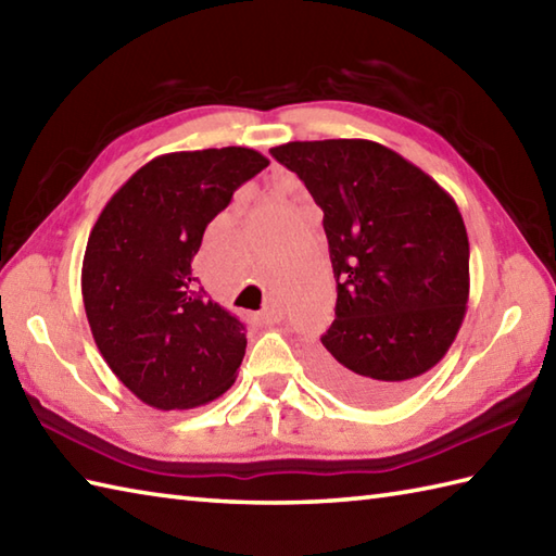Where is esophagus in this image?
Listing matches in <instances>:
<instances>
[{
    "mask_svg": "<svg viewBox=\"0 0 556 556\" xmlns=\"http://www.w3.org/2000/svg\"><path fill=\"white\" fill-rule=\"evenodd\" d=\"M281 318H285V313H281V308H277V306H271V308H267V311H263V313H257V315H255V320H257V323H263V325L279 323Z\"/></svg>",
    "mask_w": 556,
    "mask_h": 556,
    "instance_id": "obj_1",
    "label": "esophagus"
}]
</instances>
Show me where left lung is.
I'll use <instances>...</instances> for the list:
<instances>
[{
  "instance_id": "obj_1",
  "label": "left lung",
  "mask_w": 556,
  "mask_h": 556,
  "mask_svg": "<svg viewBox=\"0 0 556 556\" xmlns=\"http://www.w3.org/2000/svg\"><path fill=\"white\" fill-rule=\"evenodd\" d=\"M323 210L337 281L334 320L313 371L344 400L383 405L437 366L470 299V243L458 204L371 139L269 149Z\"/></svg>"
}]
</instances>
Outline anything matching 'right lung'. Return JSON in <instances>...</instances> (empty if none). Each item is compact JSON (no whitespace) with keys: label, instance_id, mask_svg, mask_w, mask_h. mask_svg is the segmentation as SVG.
Returning a JSON list of instances; mask_svg holds the SVG:
<instances>
[{"label":"right lung","instance_id":"1","mask_svg":"<svg viewBox=\"0 0 556 556\" xmlns=\"http://www.w3.org/2000/svg\"><path fill=\"white\" fill-rule=\"evenodd\" d=\"M269 166L255 149L173 151L144 163L91 228L84 308L98 352L149 407L192 409L233 386L243 323L192 275L204 228Z\"/></svg>","mask_w":556,"mask_h":556}]
</instances>
